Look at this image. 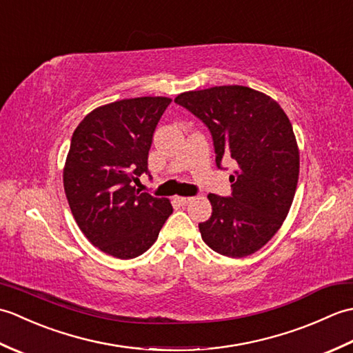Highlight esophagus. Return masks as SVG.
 I'll return each instance as SVG.
<instances>
[{
    "mask_svg": "<svg viewBox=\"0 0 353 353\" xmlns=\"http://www.w3.org/2000/svg\"><path fill=\"white\" fill-rule=\"evenodd\" d=\"M176 203H179V206H186L191 201V197H181V196H176L174 197Z\"/></svg>",
    "mask_w": 353,
    "mask_h": 353,
    "instance_id": "esophagus-1",
    "label": "esophagus"
}]
</instances>
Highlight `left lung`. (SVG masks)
Here are the masks:
<instances>
[{
    "instance_id": "obj_1",
    "label": "left lung",
    "mask_w": 353,
    "mask_h": 353,
    "mask_svg": "<svg viewBox=\"0 0 353 353\" xmlns=\"http://www.w3.org/2000/svg\"><path fill=\"white\" fill-rule=\"evenodd\" d=\"M174 103L208 127L216 167L238 165L230 197L208 196L212 215L199 224L201 238L224 256H249L279 230L294 199L299 148L290 119L268 95L238 85L183 92Z\"/></svg>"
}]
</instances>
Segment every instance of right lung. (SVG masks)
<instances>
[{
	"label": "right lung",
	"mask_w": 353,
	"mask_h": 353,
	"mask_svg": "<svg viewBox=\"0 0 353 353\" xmlns=\"http://www.w3.org/2000/svg\"><path fill=\"white\" fill-rule=\"evenodd\" d=\"M167 97H139L97 108L74 130L63 186L80 230L119 259L148 250L172 212L167 199L139 192L148 174V150L170 106Z\"/></svg>",
	"instance_id": "add662e5"
}]
</instances>
